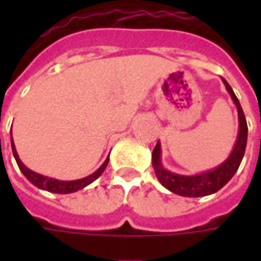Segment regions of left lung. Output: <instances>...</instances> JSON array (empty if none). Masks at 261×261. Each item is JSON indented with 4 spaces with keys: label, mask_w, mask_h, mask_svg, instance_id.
<instances>
[{
    "label": "left lung",
    "mask_w": 261,
    "mask_h": 261,
    "mask_svg": "<svg viewBox=\"0 0 261 261\" xmlns=\"http://www.w3.org/2000/svg\"><path fill=\"white\" fill-rule=\"evenodd\" d=\"M222 82L235 103L236 109H238V119H239V131H238L235 147L232 149L229 156L225 159L222 164L211 170L201 172L198 175H179V173H173L164 168L162 161H161V153H162L161 152V142H156V147L153 148L152 166L155 175L162 186L166 187L169 192L175 193V194L183 197H204L217 193L233 177L241 165L242 159H243L247 142L246 119H245L241 103L232 91L230 85L224 78H222Z\"/></svg>",
    "instance_id": "8db88e82"
}]
</instances>
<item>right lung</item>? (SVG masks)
Returning <instances> with one entry per match:
<instances>
[{"mask_svg": "<svg viewBox=\"0 0 261 261\" xmlns=\"http://www.w3.org/2000/svg\"><path fill=\"white\" fill-rule=\"evenodd\" d=\"M11 147H12V153H14L15 161H16V164L19 166L20 172L23 173L28 180L31 181L32 185H35L39 189H42V190H47L50 193H59V194H69V193H75L81 190V189H84L88 185H91L92 181H95L99 177V176L102 175L103 170L106 169V166L109 164V156L106 158V161L103 162L102 166L96 170V172H93L92 175L86 176L84 179H78V180H59V179H53V177H47V176H43L40 173H36V172H33L29 168H26L23 162L19 159V155L16 152V148H15L14 140H12V136H11Z\"/></svg>", "mask_w": 261, "mask_h": 261, "instance_id": "right-lung-1", "label": "right lung"}]
</instances>
